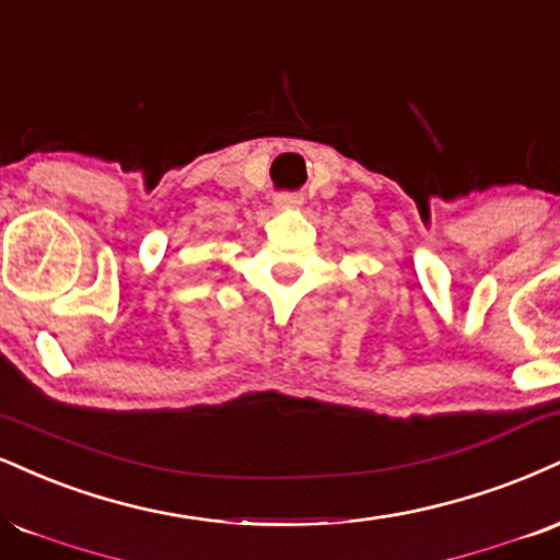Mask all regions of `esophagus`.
Wrapping results in <instances>:
<instances>
[{"label":"esophagus","mask_w":560,"mask_h":560,"mask_svg":"<svg viewBox=\"0 0 560 560\" xmlns=\"http://www.w3.org/2000/svg\"><path fill=\"white\" fill-rule=\"evenodd\" d=\"M276 206L279 208H300L302 195L300 192H279L276 195Z\"/></svg>","instance_id":"1"}]
</instances>
